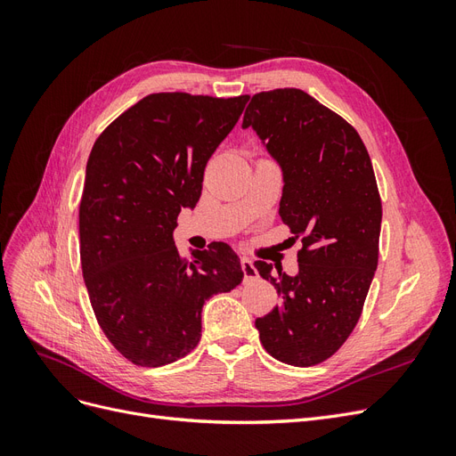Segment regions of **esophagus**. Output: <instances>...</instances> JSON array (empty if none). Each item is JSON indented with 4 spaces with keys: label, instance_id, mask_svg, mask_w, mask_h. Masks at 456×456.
Wrapping results in <instances>:
<instances>
[{
    "label": "esophagus",
    "instance_id": "1",
    "mask_svg": "<svg viewBox=\"0 0 456 456\" xmlns=\"http://www.w3.org/2000/svg\"><path fill=\"white\" fill-rule=\"evenodd\" d=\"M241 270H243V280L245 281H251V280L258 278V272L253 265V260H249V258H241Z\"/></svg>",
    "mask_w": 456,
    "mask_h": 456
}]
</instances>
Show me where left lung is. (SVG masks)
<instances>
[{
    "label": "left lung",
    "instance_id": "obj_1",
    "mask_svg": "<svg viewBox=\"0 0 456 456\" xmlns=\"http://www.w3.org/2000/svg\"><path fill=\"white\" fill-rule=\"evenodd\" d=\"M253 127L283 171L280 216L300 240L298 273L256 260L281 305L255 322L278 362L329 360L360 322L379 265L382 201L362 136L308 93L285 87L253 94Z\"/></svg>",
    "mask_w": 456,
    "mask_h": 456
}]
</instances>
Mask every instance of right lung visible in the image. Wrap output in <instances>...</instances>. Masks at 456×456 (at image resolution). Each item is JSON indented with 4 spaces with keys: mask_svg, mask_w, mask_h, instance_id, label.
Returning <instances> with one entry per match:
<instances>
[{
    "mask_svg": "<svg viewBox=\"0 0 456 456\" xmlns=\"http://www.w3.org/2000/svg\"><path fill=\"white\" fill-rule=\"evenodd\" d=\"M247 101L154 93L94 141L79 201L81 272L102 333L134 365L190 354L205 300L243 280L228 243L184 258L173 232L183 207L200 201L205 165Z\"/></svg>",
    "mask_w": 456,
    "mask_h": 456,
    "instance_id": "obj_1",
    "label": "right lung"
}]
</instances>
